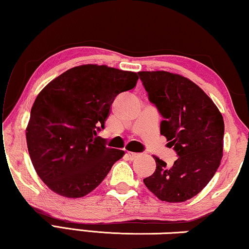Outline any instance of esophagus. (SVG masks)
Masks as SVG:
<instances>
[{
	"label": "esophagus",
	"instance_id": "esophagus-1",
	"mask_svg": "<svg viewBox=\"0 0 249 249\" xmlns=\"http://www.w3.org/2000/svg\"><path fill=\"white\" fill-rule=\"evenodd\" d=\"M126 155H127V157L130 159V160H134V159H136L138 156V154H136V153H133V151H127V153H126Z\"/></svg>",
	"mask_w": 249,
	"mask_h": 249
}]
</instances>
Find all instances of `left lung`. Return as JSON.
Listing matches in <instances>:
<instances>
[{
  "mask_svg": "<svg viewBox=\"0 0 249 249\" xmlns=\"http://www.w3.org/2000/svg\"><path fill=\"white\" fill-rule=\"evenodd\" d=\"M138 74L149 101L163 117L160 134L178 154L171 167L154 156L156 170L144 183L159 200L184 202L203 190L220 167L223 116L209 95L183 75L162 70Z\"/></svg>",
  "mask_w": 249,
  "mask_h": 249,
  "instance_id": "8db88e82",
  "label": "left lung"
}]
</instances>
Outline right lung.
Wrapping results in <instances>:
<instances>
[{
    "label": "right lung",
    "instance_id": "obj_1",
    "mask_svg": "<svg viewBox=\"0 0 249 249\" xmlns=\"http://www.w3.org/2000/svg\"><path fill=\"white\" fill-rule=\"evenodd\" d=\"M138 75L105 65L73 67L37 95L26 127L27 148L39 178L70 199L93 191L124 150L108 148L96 137L112 103L132 90Z\"/></svg>",
    "mask_w": 249,
    "mask_h": 249
}]
</instances>
